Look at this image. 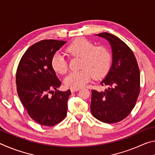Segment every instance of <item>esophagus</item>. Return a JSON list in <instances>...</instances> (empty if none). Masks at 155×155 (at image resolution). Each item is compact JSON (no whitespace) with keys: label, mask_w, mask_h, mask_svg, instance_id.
I'll return each instance as SVG.
<instances>
[{"label":"esophagus","mask_w":155,"mask_h":155,"mask_svg":"<svg viewBox=\"0 0 155 155\" xmlns=\"http://www.w3.org/2000/svg\"><path fill=\"white\" fill-rule=\"evenodd\" d=\"M78 90H79V89L78 88H70V91H71L72 93L74 92V91H77Z\"/></svg>","instance_id":"esophagus-1"}]
</instances>
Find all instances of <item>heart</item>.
Returning <instances> with one entry per match:
<instances>
[{"mask_svg": "<svg viewBox=\"0 0 155 155\" xmlns=\"http://www.w3.org/2000/svg\"><path fill=\"white\" fill-rule=\"evenodd\" d=\"M70 55L81 57L80 71L72 72L65 77L64 83L67 87L81 88L92 77H100L109 71L111 64V54L105 46L95 45L86 39L78 38L67 47ZM51 66L58 74H65L68 70L66 59L61 53L57 52L51 58Z\"/></svg>", "mask_w": 155, "mask_h": 155, "instance_id": "1", "label": "heart"}]
</instances>
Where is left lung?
<instances>
[{
  "mask_svg": "<svg viewBox=\"0 0 155 155\" xmlns=\"http://www.w3.org/2000/svg\"><path fill=\"white\" fill-rule=\"evenodd\" d=\"M106 39L111 47L112 64L100 84L104 91H91V112L104 123L118 122L134 108L140 91V74L131 49L117 37L109 33L96 34Z\"/></svg>",
  "mask_w": 155,
  "mask_h": 155,
  "instance_id": "obj_1",
  "label": "left lung"
}]
</instances>
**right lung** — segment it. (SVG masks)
<instances>
[{
	"label": "right lung",
	"mask_w": 155,
	"mask_h": 155,
	"mask_svg": "<svg viewBox=\"0 0 155 155\" xmlns=\"http://www.w3.org/2000/svg\"><path fill=\"white\" fill-rule=\"evenodd\" d=\"M65 43L54 40L38 41L27 50L18 66V96L29 116L42 126L58 124L67 115L71 91L57 90L61 83L51 64L52 55Z\"/></svg>",
	"instance_id": "1"
}]
</instances>
